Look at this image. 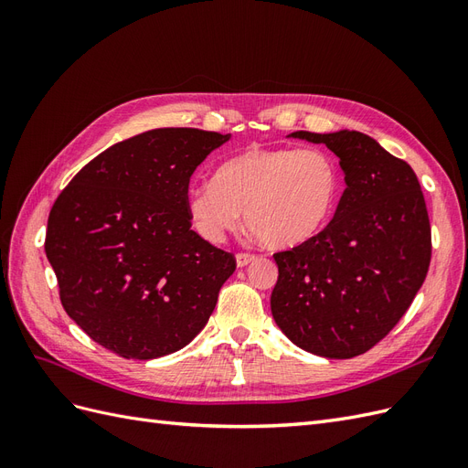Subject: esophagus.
I'll return each mask as SVG.
<instances>
[{
	"mask_svg": "<svg viewBox=\"0 0 468 468\" xmlns=\"http://www.w3.org/2000/svg\"><path fill=\"white\" fill-rule=\"evenodd\" d=\"M256 258H258V256H253V253L242 251V253H238V256H236V265H238V267H246L248 263H251Z\"/></svg>",
	"mask_w": 468,
	"mask_h": 468,
	"instance_id": "1",
	"label": "esophagus"
}]
</instances>
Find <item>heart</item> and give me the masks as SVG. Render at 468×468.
I'll return each instance as SVG.
<instances>
[{"mask_svg": "<svg viewBox=\"0 0 468 468\" xmlns=\"http://www.w3.org/2000/svg\"><path fill=\"white\" fill-rule=\"evenodd\" d=\"M342 169L322 148H250L218 165L215 181L187 191L193 229L222 242L242 222L273 250L304 246L330 224Z\"/></svg>", "mask_w": 468, "mask_h": 468, "instance_id": "obj_1", "label": "heart"}]
</instances>
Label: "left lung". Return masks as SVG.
I'll list each match as a JSON object with an SVG mask.
<instances>
[{
    "instance_id": "1",
    "label": "left lung",
    "mask_w": 468,
    "mask_h": 468,
    "mask_svg": "<svg viewBox=\"0 0 468 468\" xmlns=\"http://www.w3.org/2000/svg\"><path fill=\"white\" fill-rule=\"evenodd\" d=\"M325 144L346 191L325 229L304 246L275 253V324L294 346L351 359L385 337L423 285L431 229L420 181L404 160L357 131L289 134Z\"/></svg>"
}]
</instances>
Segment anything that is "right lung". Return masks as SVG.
<instances>
[{
    "label": "right lung",
    "instance_id": "add662e5",
    "mask_svg": "<svg viewBox=\"0 0 468 468\" xmlns=\"http://www.w3.org/2000/svg\"><path fill=\"white\" fill-rule=\"evenodd\" d=\"M230 134L154 129L83 165L54 201L45 239L62 306L124 359L186 347L208 322L236 260L195 230L189 179Z\"/></svg>",
    "mask_w": 468,
    "mask_h": 468
}]
</instances>
